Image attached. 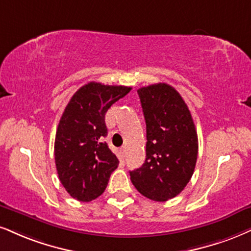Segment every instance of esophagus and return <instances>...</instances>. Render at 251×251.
I'll return each mask as SVG.
<instances>
[{"label":"esophagus","mask_w":251,"mask_h":251,"mask_svg":"<svg viewBox=\"0 0 251 251\" xmlns=\"http://www.w3.org/2000/svg\"><path fill=\"white\" fill-rule=\"evenodd\" d=\"M120 151H121V153L123 154V157H125L126 153V147H122V148H121Z\"/></svg>","instance_id":"34e87169"}]
</instances>
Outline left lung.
<instances>
[{
	"mask_svg": "<svg viewBox=\"0 0 251 251\" xmlns=\"http://www.w3.org/2000/svg\"><path fill=\"white\" fill-rule=\"evenodd\" d=\"M147 123V158L130 171L137 191L153 201L177 197L196 168L198 135L187 104L168 83L137 91Z\"/></svg>",
	"mask_w": 251,
	"mask_h": 251,
	"instance_id": "left-lung-1",
	"label": "left lung"
}]
</instances>
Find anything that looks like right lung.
Instances as JSON below:
<instances>
[{
    "mask_svg": "<svg viewBox=\"0 0 251 251\" xmlns=\"http://www.w3.org/2000/svg\"><path fill=\"white\" fill-rule=\"evenodd\" d=\"M131 87L88 82L74 93L58 125L54 159L58 177L74 199L88 202L106 190L119 159L104 142L107 110Z\"/></svg>",
    "mask_w": 251,
    "mask_h": 251,
    "instance_id": "1",
    "label": "right lung"
}]
</instances>
